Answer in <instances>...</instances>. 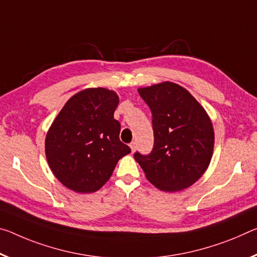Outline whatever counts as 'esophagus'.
<instances>
[{
  "instance_id": "34e87169",
  "label": "esophagus",
  "mask_w": 257,
  "mask_h": 257,
  "mask_svg": "<svg viewBox=\"0 0 257 257\" xmlns=\"http://www.w3.org/2000/svg\"><path fill=\"white\" fill-rule=\"evenodd\" d=\"M130 149H132V151L133 152H135L136 151V148H137V144H136V142H132V143H130Z\"/></svg>"
}]
</instances>
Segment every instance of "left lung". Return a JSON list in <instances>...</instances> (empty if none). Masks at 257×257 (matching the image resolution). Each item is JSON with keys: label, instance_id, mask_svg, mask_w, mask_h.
<instances>
[{"label": "left lung", "instance_id": "obj_1", "mask_svg": "<svg viewBox=\"0 0 257 257\" xmlns=\"http://www.w3.org/2000/svg\"><path fill=\"white\" fill-rule=\"evenodd\" d=\"M152 112L154 145L135 153L145 176L159 190L176 192L194 184L208 168L214 128L199 101L180 84L161 82L138 89Z\"/></svg>", "mask_w": 257, "mask_h": 257}]
</instances>
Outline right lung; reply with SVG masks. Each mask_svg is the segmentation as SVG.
Here are the masks:
<instances>
[{
    "instance_id": "right-lung-1",
    "label": "right lung",
    "mask_w": 257,
    "mask_h": 257,
    "mask_svg": "<svg viewBox=\"0 0 257 257\" xmlns=\"http://www.w3.org/2000/svg\"><path fill=\"white\" fill-rule=\"evenodd\" d=\"M119 104L115 91L88 88L66 101L46 136V157L51 172L77 193L98 191L117 161L132 150L119 138L114 119Z\"/></svg>"
}]
</instances>
